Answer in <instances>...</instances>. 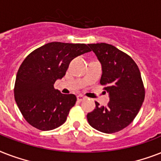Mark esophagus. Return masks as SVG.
I'll return each instance as SVG.
<instances>
[{
	"label": "esophagus",
	"instance_id": "esophagus-1",
	"mask_svg": "<svg viewBox=\"0 0 161 161\" xmlns=\"http://www.w3.org/2000/svg\"><path fill=\"white\" fill-rule=\"evenodd\" d=\"M85 98H86L85 97H83V95H78V96H77V99H78V101H79V102L84 100Z\"/></svg>",
	"mask_w": 161,
	"mask_h": 161
}]
</instances>
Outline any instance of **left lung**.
<instances>
[{"label": "left lung", "instance_id": "left-lung-1", "mask_svg": "<svg viewBox=\"0 0 161 161\" xmlns=\"http://www.w3.org/2000/svg\"><path fill=\"white\" fill-rule=\"evenodd\" d=\"M102 65L101 85L109 95L107 106H99L87 114L88 124L106 134L127 127L140 111L145 91L141 74L130 56L113 45L88 44Z\"/></svg>", "mask_w": 161, "mask_h": 161}]
</instances>
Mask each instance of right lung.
<instances>
[{
	"label": "right lung",
	"mask_w": 161,
	"mask_h": 161,
	"mask_svg": "<svg viewBox=\"0 0 161 161\" xmlns=\"http://www.w3.org/2000/svg\"><path fill=\"white\" fill-rule=\"evenodd\" d=\"M83 43L53 42L31 52L20 66L15 100L26 122L37 130H52L65 123L77 98L54 88L73 58L90 52Z\"/></svg>",
	"instance_id": "1"
}]
</instances>
